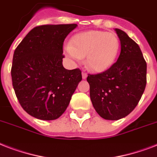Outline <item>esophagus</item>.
<instances>
[{
  "instance_id": "obj_1",
  "label": "esophagus",
  "mask_w": 157,
  "mask_h": 157,
  "mask_svg": "<svg viewBox=\"0 0 157 157\" xmlns=\"http://www.w3.org/2000/svg\"><path fill=\"white\" fill-rule=\"evenodd\" d=\"M86 78H87V74L86 72H82V79L86 80Z\"/></svg>"
}]
</instances>
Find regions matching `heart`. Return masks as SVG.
<instances>
[{
	"label": "heart",
	"mask_w": 157,
	"mask_h": 157,
	"mask_svg": "<svg viewBox=\"0 0 157 157\" xmlns=\"http://www.w3.org/2000/svg\"><path fill=\"white\" fill-rule=\"evenodd\" d=\"M120 50L116 34L103 31H89L76 34L64 48L67 56L80 61L86 56L85 65L94 72H103L114 63Z\"/></svg>",
	"instance_id": "1"
}]
</instances>
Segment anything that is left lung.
Returning <instances> with one entry per match:
<instances>
[{
	"label": "left lung",
	"mask_w": 157,
	"mask_h": 157,
	"mask_svg": "<svg viewBox=\"0 0 157 157\" xmlns=\"http://www.w3.org/2000/svg\"><path fill=\"white\" fill-rule=\"evenodd\" d=\"M115 31L121 41L117 61L107 71L87 77L94 109L110 121L128 116L139 103L147 84V63L139 45L124 31Z\"/></svg>",
	"instance_id": "left-lung-1"
}]
</instances>
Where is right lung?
<instances>
[{
    "label": "right lung",
    "mask_w": 157,
    "mask_h": 157,
    "mask_svg": "<svg viewBox=\"0 0 157 157\" xmlns=\"http://www.w3.org/2000/svg\"><path fill=\"white\" fill-rule=\"evenodd\" d=\"M76 24L42 25L28 33L14 50L11 76L23 110L43 121L58 119L82 80L80 69L63 66V45Z\"/></svg>",
    "instance_id": "1"
}]
</instances>
